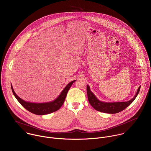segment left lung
<instances>
[{"label": "left lung", "mask_w": 151, "mask_h": 151, "mask_svg": "<svg viewBox=\"0 0 151 151\" xmlns=\"http://www.w3.org/2000/svg\"><path fill=\"white\" fill-rule=\"evenodd\" d=\"M141 87H139L137 90L135 96L131 100L126 102H105L99 100L95 95L90 90L88 85L87 86V92L88 100L91 105L97 111L108 113V114H116L125 109L137 97Z\"/></svg>", "instance_id": "1"}]
</instances>
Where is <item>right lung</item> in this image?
<instances>
[{
    "mask_svg": "<svg viewBox=\"0 0 151 151\" xmlns=\"http://www.w3.org/2000/svg\"><path fill=\"white\" fill-rule=\"evenodd\" d=\"M76 80H74L68 83L64 88V90L61 91L59 96L55 100L45 103H33L23 100L22 99L19 97V96H17V95L15 93L12 85L11 88L14 97L24 108H26L27 110L33 114L42 115L50 114L57 111L60 108L65 99L68 91L69 90L71 85Z\"/></svg>",
    "mask_w": 151,
    "mask_h": 151,
    "instance_id": "obj_1",
    "label": "right lung"
}]
</instances>
